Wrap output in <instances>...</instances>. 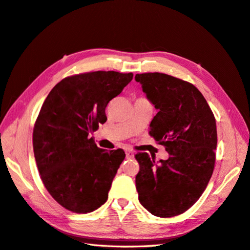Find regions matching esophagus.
I'll return each instance as SVG.
<instances>
[{
  "mask_svg": "<svg viewBox=\"0 0 250 250\" xmlns=\"http://www.w3.org/2000/svg\"><path fill=\"white\" fill-rule=\"evenodd\" d=\"M125 158L126 159H133V158H134V153H133L132 151H130V150H126V151H125Z\"/></svg>",
  "mask_w": 250,
  "mask_h": 250,
  "instance_id": "obj_1",
  "label": "esophagus"
}]
</instances>
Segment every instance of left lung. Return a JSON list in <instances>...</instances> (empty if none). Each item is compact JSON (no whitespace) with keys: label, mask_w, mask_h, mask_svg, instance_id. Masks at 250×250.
<instances>
[{"label":"left lung","mask_w":250,"mask_h":250,"mask_svg":"<svg viewBox=\"0 0 250 250\" xmlns=\"http://www.w3.org/2000/svg\"><path fill=\"white\" fill-rule=\"evenodd\" d=\"M135 81L158 109L149 134L169 153L159 162L146 152L135 155L138 200L154 216H177L199 199L212 177L216 121L193 84L159 72L136 74Z\"/></svg>","instance_id":"8db88e82"}]
</instances>
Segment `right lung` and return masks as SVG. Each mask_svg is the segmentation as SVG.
Returning <instances> with one entry per match:
<instances>
[{
    "label": "right lung",
    "mask_w": 250,
    "mask_h": 250,
    "mask_svg": "<svg viewBox=\"0 0 250 250\" xmlns=\"http://www.w3.org/2000/svg\"><path fill=\"white\" fill-rule=\"evenodd\" d=\"M132 79L133 73L115 71L72 75L42 104L33 132L35 160L46 190L69 211L89 213L107 200L125 154L98 148L89 136L106 121L107 103Z\"/></svg>",
    "instance_id": "right-lung-1"
}]
</instances>
